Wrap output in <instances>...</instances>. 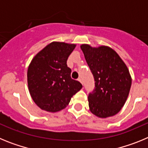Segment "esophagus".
<instances>
[{"instance_id": "obj_1", "label": "esophagus", "mask_w": 148, "mask_h": 148, "mask_svg": "<svg viewBox=\"0 0 148 148\" xmlns=\"http://www.w3.org/2000/svg\"><path fill=\"white\" fill-rule=\"evenodd\" d=\"M78 82H80L81 83H82V84H83V82H82V78H78Z\"/></svg>"}]
</instances>
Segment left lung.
Returning a JSON list of instances; mask_svg holds the SVG:
<instances>
[{"instance_id": "1", "label": "left lung", "mask_w": 148, "mask_h": 148, "mask_svg": "<svg viewBox=\"0 0 148 148\" xmlns=\"http://www.w3.org/2000/svg\"><path fill=\"white\" fill-rule=\"evenodd\" d=\"M81 49L95 80V89L88 95L91 113L99 118L113 116L125 104L132 78L126 64L116 51L107 46Z\"/></svg>"}]
</instances>
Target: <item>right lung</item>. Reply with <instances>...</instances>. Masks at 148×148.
<instances>
[{"label":"right lung","instance_id":"obj_1","mask_svg":"<svg viewBox=\"0 0 148 148\" xmlns=\"http://www.w3.org/2000/svg\"><path fill=\"white\" fill-rule=\"evenodd\" d=\"M75 46L53 41L37 53L29 65V91L41 110L56 113L64 109L82 88L80 82L71 78V69L66 64Z\"/></svg>","mask_w":148,"mask_h":148}]
</instances>
